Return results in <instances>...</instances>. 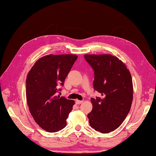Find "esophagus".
Segmentation results:
<instances>
[{
	"label": "esophagus",
	"mask_w": 156,
	"mask_h": 156,
	"mask_svg": "<svg viewBox=\"0 0 156 156\" xmlns=\"http://www.w3.org/2000/svg\"><path fill=\"white\" fill-rule=\"evenodd\" d=\"M83 101H80V100H76V103H77V105H79V104H81L83 103Z\"/></svg>",
	"instance_id": "esophagus-1"
}]
</instances>
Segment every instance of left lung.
Here are the masks:
<instances>
[{"label": "left lung", "instance_id": "obj_1", "mask_svg": "<svg viewBox=\"0 0 156 156\" xmlns=\"http://www.w3.org/2000/svg\"><path fill=\"white\" fill-rule=\"evenodd\" d=\"M94 71V89L101 97L91 98L93 109L88 114L90 126L103 134L116 130L130 111L133 84L130 71L116 56L85 54Z\"/></svg>", "mask_w": 156, "mask_h": 156}]
</instances>
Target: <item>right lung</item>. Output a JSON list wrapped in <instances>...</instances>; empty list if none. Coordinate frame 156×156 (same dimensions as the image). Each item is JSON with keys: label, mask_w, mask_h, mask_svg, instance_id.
I'll return each mask as SVG.
<instances>
[{"label": "right lung", "mask_w": 156, "mask_h": 156, "mask_svg": "<svg viewBox=\"0 0 156 156\" xmlns=\"http://www.w3.org/2000/svg\"><path fill=\"white\" fill-rule=\"evenodd\" d=\"M77 59L73 54L45 55L36 61L27 75L26 94L29 111L45 131L58 132L66 126L75 101L57 95V93Z\"/></svg>", "instance_id": "1"}]
</instances>
